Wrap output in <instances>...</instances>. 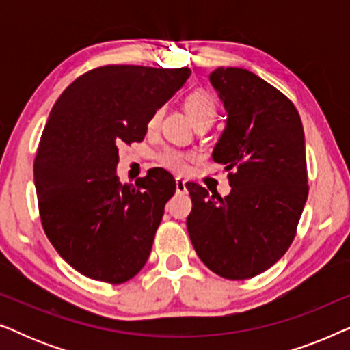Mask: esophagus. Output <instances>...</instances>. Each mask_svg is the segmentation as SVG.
<instances>
[{"label": "esophagus", "instance_id": "34e87169", "mask_svg": "<svg viewBox=\"0 0 350 350\" xmlns=\"http://www.w3.org/2000/svg\"><path fill=\"white\" fill-rule=\"evenodd\" d=\"M175 186H176V193H180V194L188 191V189H186V181L183 178H180V176H178V178H175Z\"/></svg>", "mask_w": 350, "mask_h": 350}]
</instances>
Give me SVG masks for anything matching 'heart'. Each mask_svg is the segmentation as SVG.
<instances>
[{
	"mask_svg": "<svg viewBox=\"0 0 350 350\" xmlns=\"http://www.w3.org/2000/svg\"><path fill=\"white\" fill-rule=\"evenodd\" d=\"M185 107L194 124H199V122L212 124L215 119H217V113H218L217 102H215L213 95L207 92V90H202V89L193 90V92L186 97ZM157 118H159V113L154 114V118L151 119V124H154L157 121ZM157 157H159L161 164L169 167V169L181 170L185 169L186 165V156L183 152L174 150V148H165V150H162L159 152V156Z\"/></svg>",
	"mask_w": 350,
	"mask_h": 350,
	"instance_id": "obj_1",
	"label": "heart"
}]
</instances>
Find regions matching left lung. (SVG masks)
I'll use <instances>...</instances> for the list:
<instances>
[{
    "mask_svg": "<svg viewBox=\"0 0 350 350\" xmlns=\"http://www.w3.org/2000/svg\"><path fill=\"white\" fill-rule=\"evenodd\" d=\"M208 79L226 109L212 157L233 170L231 193L186 185L193 200L186 226L210 271L250 279L288 250L308 200L303 124L295 105L252 71L219 66Z\"/></svg>",
    "mask_w": 350,
    "mask_h": 350,
    "instance_id": "left-lung-1",
    "label": "left lung"
}]
</instances>
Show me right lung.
Listing matches in <instances>:
<instances>
[{"label": "right lung", "mask_w": 350, "mask_h": 350, "mask_svg": "<svg viewBox=\"0 0 350 350\" xmlns=\"http://www.w3.org/2000/svg\"><path fill=\"white\" fill-rule=\"evenodd\" d=\"M189 75L100 66L73 81L51 109L33 170L41 223L59 255L89 279L122 284L150 256L175 180L156 167L135 186L122 185L119 146L145 138L148 122Z\"/></svg>", "instance_id": "add662e5"}]
</instances>
